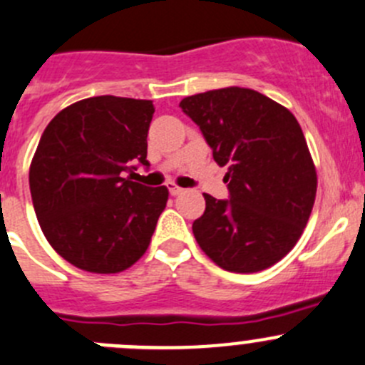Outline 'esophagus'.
<instances>
[{"instance_id": "esophagus-1", "label": "esophagus", "mask_w": 365, "mask_h": 365, "mask_svg": "<svg viewBox=\"0 0 365 365\" xmlns=\"http://www.w3.org/2000/svg\"><path fill=\"white\" fill-rule=\"evenodd\" d=\"M168 187H169V192H171V196H178V194L183 192L182 187H178L176 183H169Z\"/></svg>"}]
</instances>
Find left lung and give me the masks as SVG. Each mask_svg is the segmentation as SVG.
<instances>
[{"instance_id": "left-lung-1", "label": "left lung", "mask_w": 365, "mask_h": 365, "mask_svg": "<svg viewBox=\"0 0 365 365\" xmlns=\"http://www.w3.org/2000/svg\"><path fill=\"white\" fill-rule=\"evenodd\" d=\"M180 107L228 168L230 200L203 194L207 207L192 222L197 244L226 271L271 267L296 246L316 201V165L298 119L244 87L194 94Z\"/></svg>"}]
</instances>
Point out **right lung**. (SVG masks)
<instances>
[{
	"mask_svg": "<svg viewBox=\"0 0 365 365\" xmlns=\"http://www.w3.org/2000/svg\"><path fill=\"white\" fill-rule=\"evenodd\" d=\"M150 100L96 96L60 110L30 164V192L53 250L81 271L114 274L132 267L151 242L168 187L123 178L148 165Z\"/></svg>",
	"mask_w": 365,
	"mask_h": 365,
	"instance_id": "add662e5",
	"label": "right lung"
}]
</instances>
